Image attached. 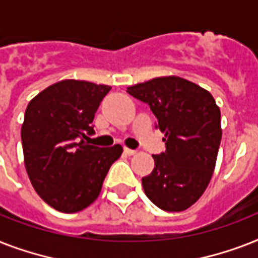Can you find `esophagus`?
I'll return each instance as SVG.
<instances>
[{"label":"esophagus","mask_w":258,"mask_h":258,"mask_svg":"<svg viewBox=\"0 0 258 258\" xmlns=\"http://www.w3.org/2000/svg\"><path fill=\"white\" fill-rule=\"evenodd\" d=\"M123 151H124L125 155H135V154H137V151H135V150L127 149V147H124V150H123Z\"/></svg>","instance_id":"obj_1"}]
</instances>
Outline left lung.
<instances>
[{"mask_svg": "<svg viewBox=\"0 0 258 258\" xmlns=\"http://www.w3.org/2000/svg\"><path fill=\"white\" fill-rule=\"evenodd\" d=\"M145 101L165 134L166 151L142 178L146 196L166 212H183L200 200L212 179L220 149L221 111L212 93L186 79L162 76L127 88Z\"/></svg>", "mask_w": 258, "mask_h": 258, "instance_id": "8db88e82", "label": "left lung"}]
</instances>
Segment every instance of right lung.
<instances>
[{
  "mask_svg": "<svg viewBox=\"0 0 258 258\" xmlns=\"http://www.w3.org/2000/svg\"><path fill=\"white\" fill-rule=\"evenodd\" d=\"M111 87L61 80L36 95L21 127L24 163L42 201L62 213L88 208L123 147L100 149L86 142L92 120Z\"/></svg>",
  "mask_w": 258,
  "mask_h": 258,
  "instance_id": "right-lung-1",
  "label": "right lung"
}]
</instances>
